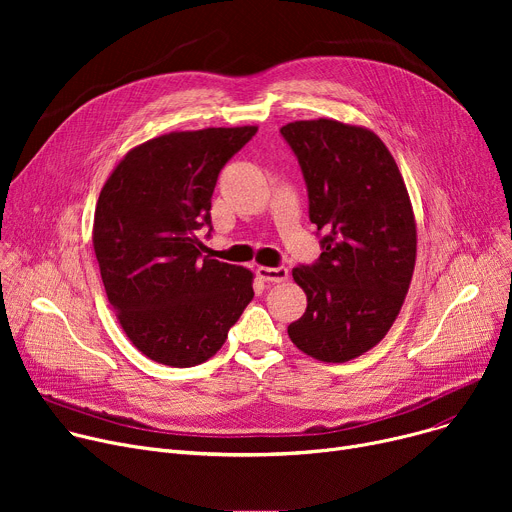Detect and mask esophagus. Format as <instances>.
Returning <instances> with one entry per match:
<instances>
[{"instance_id": "obj_1", "label": "esophagus", "mask_w": 512, "mask_h": 512, "mask_svg": "<svg viewBox=\"0 0 512 512\" xmlns=\"http://www.w3.org/2000/svg\"><path fill=\"white\" fill-rule=\"evenodd\" d=\"M257 276L263 282H284L288 280V270L286 267H267V265H259L257 267Z\"/></svg>"}]
</instances>
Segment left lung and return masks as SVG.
I'll return each instance as SVG.
<instances>
[{"mask_svg": "<svg viewBox=\"0 0 512 512\" xmlns=\"http://www.w3.org/2000/svg\"><path fill=\"white\" fill-rule=\"evenodd\" d=\"M280 132L299 157L309 218L326 232L319 261L292 270L307 309L288 336L317 361H351L388 334L411 286L417 222L407 184L365 126L317 118Z\"/></svg>", "mask_w": 512, "mask_h": 512, "instance_id": "obj_1", "label": "left lung"}]
</instances>
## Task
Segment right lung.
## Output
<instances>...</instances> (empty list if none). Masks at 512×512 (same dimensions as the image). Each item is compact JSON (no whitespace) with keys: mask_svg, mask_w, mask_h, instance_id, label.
Here are the masks:
<instances>
[{"mask_svg":"<svg viewBox=\"0 0 512 512\" xmlns=\"http://www.w3.org/2000/svg\"><path fill=\"white\" fill-rule=\"evenodd\" d=\"M257 126L174 130L132 147L105 180L93 249L128 340L170 367L211 359L253 299V272L203 255L215 182Z\"/></svg>","mask_w":512,"mask_h":512,"instance_id":"1","label":"right lung"}]
</instances>
